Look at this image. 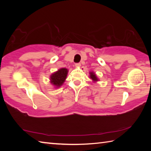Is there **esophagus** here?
<instances>
[{
	"mask_svg": "<svg viewBox=\"0 0 151 151\" xmlns=\"http://www.w3.org/2000/svg\"><path fill=\"white\" fill-rule=\"evenodd\" d=\"M75 66H76V67H80V66H81V63H76L75 64Z\"/></svg>",
	"mask_w": 151,
	"mask_h": 151,
	"instance_id": "esophagus-1",
	"label": "esophagus"
}]
</instances>
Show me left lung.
Returning <instances> with one entry per match:
<instances>
[{
  "label": "left lung",
  "mask_w": 151,
  "mask_h": 151,
  "mask_svg": "<svg viewBox=\"0 0 151 151\" xmlns=\"http://www.w3.org/2000/svg\"><path fill=\"white\" fill-rule=\"evenodd\" d=\"M90 78L92 79V80H93L94 82H96V81H99V79H98V78H97V76H96V75H95V73H93V72H90Z\"/></svg>",
  "instance_id": "left-lung-1"
}]
</instances>
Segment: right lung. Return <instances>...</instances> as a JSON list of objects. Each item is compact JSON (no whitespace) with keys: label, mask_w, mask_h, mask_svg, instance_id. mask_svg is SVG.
<instances>
[{"label":"right lung","mask_w":151,"mask_h":151,"mask_svg":"<svg viewBox=\"0 0 151 151\" xmlns=\"http://www.w3.org/2000/svg\"><path fill=\"white\" fill-rule=\"evenodd\" d=\"M68 74V70L65 68H62L58 70L57 72L52 73L50 75V83L56 87H60L65 81Z\"/></svg>","instance_id":"obj_1"}]
</instances>
